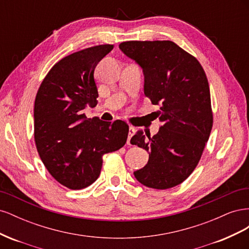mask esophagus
I'll use <instances>...</instances> for the list:
<instances>
[{"label":"esophagus","mask_w":249,"mask_h":249,"mask_svg":"<svg viewBox=\"0 0 249 249\" xmlns=\"http://www.w3.org/2000/svg\"><path fill=\"white\" fill-rule=\"evenodd\" d=\"M135 132H136V130H135L133 126L129 127V136H127V144H129V145H131V139L134 136Z\"/></svg>","instance_id":"34e87169"}]
</instances>
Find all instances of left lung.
Listing matches in <instances>:
<instances>
[{"mask_svg": "<svg viewBox=\"0 0 249 249\" xmlns=\"http://www.w3.org/2000/svg\"><path fill=\"white\" fill-rule=\"evenodd\" d=\"M125 56L144 74V94L161 105L158 134L138 131L131 143L147 150L148 162L134 171L139 183L164 190L183 183L198 164L213 125L208 79L189 53L170 40L125 41Z\"/></svg>", "mask_w": 249, "mask_h": 249, "instance_id": "8db88e82", "label": "left lung"}]
</instances>
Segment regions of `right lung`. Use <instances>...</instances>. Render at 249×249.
I'll return each mask as SVG.
<instances>
[{"mask_svg": "<svg viewBox=\"0 0 249 249\" xmlns=\"http://www.w3.org/2000/svg\"><path fill=\"white\" fill-rule=\"evenodd\" d=\"M112 44L88 48L60 60L42 81L34 105V138L40 159L51 176L72 190L99 178L103 156L122 148L129 125L87 118L99 96L94 70Z\"/></svg>", "mask_w": 249, "mask_h": 249, "instance_id": "1", "label": "right lung"}]
</instances>
